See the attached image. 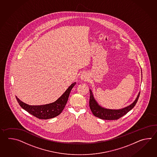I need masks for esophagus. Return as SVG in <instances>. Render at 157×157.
<instances>
[{
  "label": "esophagus",
  "mask_w": 157,
  "mask_h": 157,
  "mask_svg": "<svg viewBox=\"0 0 157 157\" xmlns=\"http://www.w3.org/2000/svg\"><path fill=\"white\" fill-rule=\"evenodd\" d=\"M80 78H81V80H86L88 79L89 77H88V75H87V74L86 73L83 72V73H82L81 75Z\"/></svg>",
  "instance_id": "esophagus-1"
}]
</instances>
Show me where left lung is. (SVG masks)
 Returning <instances> with one entry per match:
<instances>
[{"instance_id":"8db88e82","label":"left lung","mask_w":157,"mask_h":157,"mask_svg":"<svg viewBox=\"0 0 157 157\" xmlns=\"http://www.w3.org/2000/svg\"><path fill=\"white\" fill-rule=\"evenodd\" d=\"M90 96L89 100V106L92 113L95 117L99 118L105 120H116L121 117L124 116L130 110H131L136 105L137 101L140 96V93L138 94L136 100L134 101L133 103L131 104L129 106L124 108L118 110L108 109L100 107L95 100L94 98L93 95L91 91L90 90Z\"/></svg>"}]
</instances>
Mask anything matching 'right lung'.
Masks as SVG:
<instances>
[{"instance_id": "add662e5", "label": "right lung", "mask_w": 157, "mask_h": 157, "mask_svg": "<svg viewBox=\"0 0 157 157\" xmlns=\"http://www.w3.org/2000/svg\"><path fill=\"white\" fill-rule=\"evenodd\" d=\"M76 82L71 84L61 97L52 103L42 105H29L21 101L17 97L18 103L21 107L27 112L39 119L47 120L56 117L63 110L70 95L71 91Z\"/></svg>"}]
</instances>
